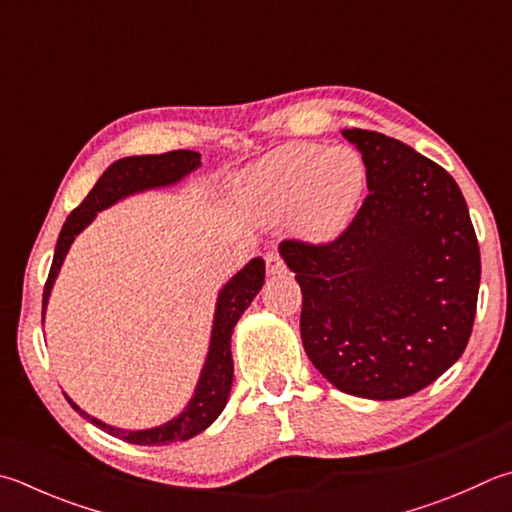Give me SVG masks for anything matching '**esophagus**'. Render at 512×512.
Instances as JSON below:
<instances>
[{
    "mask_svg": "<svg viewBox=\"0 0 512 512\" xmlns=\"http://www.w3.org/2000/svg\"><path fill=\"white\" fill-rule=\"evenodd\" d=\"M265 263H267V274L269 276H278V274H285L287 272L283 258L278 256V254H274V252L265 256Z\"/></svg>",
    "mask_w": 512,
    "mask_h": 512,
    "instance_id": "esophagus-1",
    "label": "esophagus"
}]
</instances>
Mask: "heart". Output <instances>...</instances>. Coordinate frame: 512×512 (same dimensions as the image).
I'll list each match as a JSON object with an SVG mask.
<instances>
[{"mask_svg": "<svg viewBox=\"0 0 512 512\" xmlns=\"http://www.w3.org/2000/svg\"><path fill=\"white\" fill-rule=\"evenodd\" d=\"M368 187V167L352 147L285 144L252 162L234 178V194L258 220L294 214L310 240H332L350 225Z\"/></svg>", "mask_w": 512, "mask_h": 512, "instance_id": "1", "label": "heart"}]
</instances>
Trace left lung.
Listing matches in <instances>:
<instances>
[{
    "label": "left lung",
    "instance_id": "obj_1",
    "mask_svg": "<svg viewBox=\"0 0 512 512\" xmlns=\"http://www.w3.org/2000/svg\"><path fill=\"white\" fill-rule=\"evenodd\" d=\"M368 167V198L327 245L283 240L303 292L301 339L314 368L354 397L403 399L464 354L481 260L461 189L408 144L343 129Z\"/></svg>",
    "mask_w": 512,
    "mask_h": 512
}]
</instances>
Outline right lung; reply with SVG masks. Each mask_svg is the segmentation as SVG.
I'll return each instance as SVG.
<instances>
[{"instance_id": "1", "label": "right lung", "mask_w": 512, "mask_h": 512, "mask_svg": "<svg viewBox=\"0 0 512 512\" xmlns=\"http://www.w3.org/2000/svg\"><path fill=\"white\" fill-rule=\"evenodd\" d=\"M200 165V153L189 149L160 153V156H129L115 160L113 165L102 173L100 180L95 182V187L89 191V196L82 200V205L71 211V216L66 218V223L60 231V238H57L53 254V265L51 272H48V281L42 296V323L48 298H51L53 285L57 281V274H60L62 263L66 254H69L75 236H80L82 231L93 223V218L98 216L100 211L113 207L115 202L142 194V191L149 189L178 185V182L185 180L189 173H194ZM263 283L265 260L256 256L220 287L216 298L214 323H211L209 350L205 356V363H202L198 383L194 388V394H191V399L187 401V406L173 419L153 428L124 430L91 417L89 412H84L77 406L69 394H64L66 401H69L73 410L80 412L86 421H91L93 426L102 428L104 432H109V435L118 439L136 443V446H169V443L187 441L200 435L202 430H207L211 423L220 417V412L227 406L231 381H234L231 334H234L238 318L245 314L256 294L263 289Z\"/></svg>"}]
</instances>
